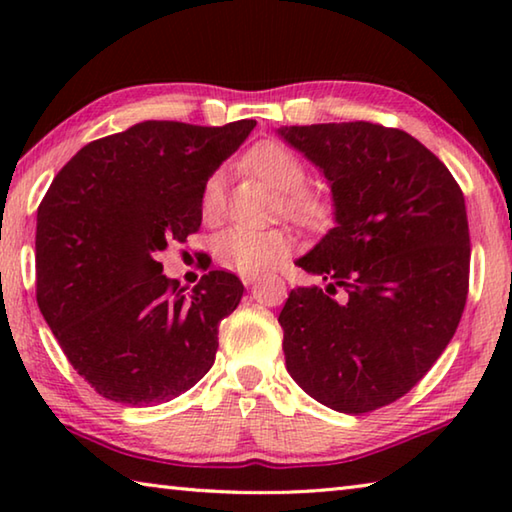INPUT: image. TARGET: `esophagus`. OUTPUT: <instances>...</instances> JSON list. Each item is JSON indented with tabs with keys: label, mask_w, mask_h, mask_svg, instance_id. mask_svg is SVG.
<instances>
[{
	"label": "esophagus",
	"mask_w": 512,
	"mask_h": 512,
	"mask_svg": "<svg viewBox=\"0 0 512 512\" xmlns=\"http://www.w3.org/2000/svg\"><path fill=\"white\" fill-rule=\"evenodd\" d=\"M257 280V275H241V282L246 284V287H250V284H253Z\"/></svg>",
	"instance_id": "1"
}]
</instances>
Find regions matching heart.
Here are the masks:
<instances>
[{"label": "heart", "instance_id": "obj_1", "mask_svg": "<svg viewBox=\"0 0 512 512\" xmlns=\"http://www.w3.org/2000/svg\"><path fill=\"white\" fill-rule=\"evenodd\" d=\"M246 160L259 178H264L268 185L282 192V207L289 219L309 225V228H323L332 219V201L316 192H309V189H302L307 180L305 164L287 146L275 142L257 144ZM221 189L223 171H216L203 189L205 216H212L219 210ZM291 248L293 239L284 230H257L246 228V225H230L212 241L216 262L241 275L268 271V268L280 264L291 253Z\"/></svg>", "mask_w": 512, "mask_h": 512}]
</instances>
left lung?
Segmentation results:
<instances>
[{
    "label": "left lung",
    "instance_id": "1",
    "mask_svg": "<svg viewBox=\"0 0 512 512\" xmlns=\"http://www.w3.org/2000/svg\"><path fill=\"white\" fill-rule=\"evenodd\" d=\"M277 135L323 171L334 201V228L296 262L325 287L293 289L277 318L287 370L329 409L375 411L427 375L463 316V192L397 128L343 121Z\"/></svg>",
    "mask_w": 512,
    "mask_h": 512
}]
</instances>
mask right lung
<instances>
[{"instance_id": "add662e5", "label": "right lung", "mask_w": 512, "mask_h": 512, "mask_svg": "<svg viewBox=\"0 0 512 512\" xmlns=\"http://www.w3.org/2000/svg\"><path fill=\"white\" fill-rule=\"evenodd\" d=\"M142 121L74 155L38 207L36 298L74 370L106 400L169 402L212 368L244 284L210 271L185 293L155 259L201 228L203 189L253 131Z\"/></svg>"}]
</instances>
